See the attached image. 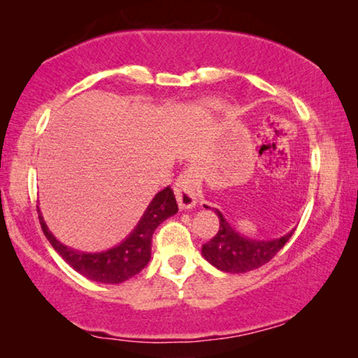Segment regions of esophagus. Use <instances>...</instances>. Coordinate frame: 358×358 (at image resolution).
Listing matches in <instances>:
<instances>
[{"mask_svg":"<svg viewBox=\"0 0 358 358\" xmlns=\"http://www.w3.org/2000/svg\"><path fill=\"white\" fill-rule=\"evenodd\" d=\"M175 196L180 209H189L196 204V176L192 170L183 171L176 178Z\"/></svg>","mask_w":358,"mask_h":358,"instance_id":"34e87169","label":"esophagus"}]
</instances>
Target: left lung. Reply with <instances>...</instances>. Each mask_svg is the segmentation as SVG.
Segmentation results:
<instances>
[{
    "label": "left lung",
    "mask_w": 358,
    "mask_h": 358,
    "mask_svg": "<svg viewBox=\"0 0 358 358\" xmlns=\"http://www.w3.org/2000/svg\"><path fill=\"white\" fill-rule=\"evenodd\" d=\"M204 208H208L206 204ZM214 213L219 217V231L211 241L203 245L201 254L209 264L227 273H245L268 264L293 234L292 231L289 234L273 241L249 239L234 231L219 209H214Z\"/></svg>",
    "instance_id": "left-lung-1"
}]
</instances>
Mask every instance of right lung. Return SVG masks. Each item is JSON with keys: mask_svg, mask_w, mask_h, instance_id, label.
<instances>
[{"mask_svg": "<svg viewBox=\"0 0 358 358\" xmlns=\"http://www.w3.org/2000/svg\"><path fill=\"white\" fill-rule=\"evenodd\" d=\"M176 211H178V204H176L173 189L166 187L155 194L145 213L142 214L139 224L121 244L109 250L96 252V254H87V252L70 249V247L60 244L47 227L41 211L39 222L52 247L59 252V255L71 268L93 282L116 285L132 278L149 264L152 236H154L155 229L166 217L176 214Z\"/></svg>", "mask_w": 358, "mask_h": 358, "instance_id": "right-lung-1", "label": "right lung"}]
</instances>
